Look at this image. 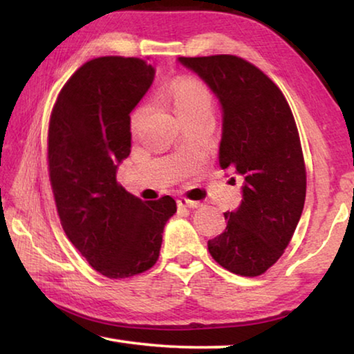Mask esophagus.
<instances>
[{
	"label": "esophagus",
	"instance_id": "esophagus-1",
	"mask_svg": "<svg viewBox=\"0 0 354 354\" xmlns=\"http://www.w3.org/2000/svg\"><path fill=\"white\" fill-rule=\"evenodd\" d=\"M178 206L187 207V209H196V207H200L201 205H200L198 201H190V200H187V198H179V200H178Z\"/></svg>",
	"mask_w": 354,
	"mask_h": 354
}]
</instances>
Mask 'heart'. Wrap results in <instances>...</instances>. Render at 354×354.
<instances>
[{"mask_svg":"<svg viewBox=\"0 0 354 354\" xmlns=\"http://www.w3.org/2000/svg\"><path fill=\"white\" fill-rule=\"evenodd\" d=\"M165 97L171 103L181 122L192 118L212 117L214 113L212 93L209 92L205 84L195 80V77H179V80L173 81L165 88ZM143 112H145V107L139 106L131 113L129 123L133 131L139 124Z\"/></svg>","mask_w":354,"mask_h":354,"instance_id":"heart-1","label":"heart"}]
</instances>
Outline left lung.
<instances>
[{
    "label": "left lung",
    "instance_id": "left-lung-1",
    "mask_svg": "<svg viewBox=\"0 0 354 354\" xmlns=\"http://www.w3.org/2000/svg\"><path fill=\"white\" fill-rule=\"evenodd\" d=\"M178 62L217 97L223 117L218 162L243 178L241 205L225 212L226 227L207 242L209 253L226 270L259 277L284 253L306 198L295 120L277 84L241 57H178Z\"/></svg>",
    "mask_w": 354,
    "mask_h": 354
}]
</instances>
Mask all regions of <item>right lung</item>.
<instances>
[{"label": "right lung", "mask_w": 354, "mask_h": 354, "mask_svg": "<svg viewBox=\"0 0 354 354\" xmlns=\"http://www.w3.org/2000/svg\"><path fill=\"white\" fill-rule=\"evenodd\" d=\"M156 70L142 59L106 56L75 71L48 131V165L61 225L87 262L111 279L151 268L176 201H142L117 183L131 153L129 113Z\"/></svg>", "instance_id": "obj_1"}]
</instances>
